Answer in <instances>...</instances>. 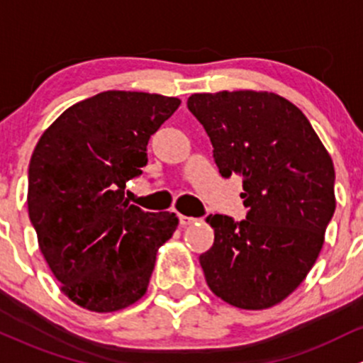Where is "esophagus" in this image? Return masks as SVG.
Listing matches in <instances>:
<instances>
[{
    "instance_id": "obj_1",
    "label": "esophagus",
    "mask_w": 363,
    "mask_h": 363,
    "mask_svg": "<svg viewBox=\"0 0 363 363\" xmlns=\"http://www.w3.org/2000/svg\"><path fill=\"white\" fill-rule=\"evenodd\" d=\"M178 220H180V225L182 227H186V225H192L194 222H196L197 218H194V216H185V215H178Z\"/></svg>"
}]
</instances>
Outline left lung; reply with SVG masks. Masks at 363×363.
Segmentation results:
<instances>
[{"label": "left lung", "mask_w": 363, "mask_h": 363, "mask_svg": "<svg viewBox=\"0 0 363 363\" xmlns=\"http://www.w3.org/2000/svg\"><path fill=\"white\" fill-rule=\"evenodd\" d=\"M223 178H242L246 218L209 215L199 257L211 292L241 309L278 304L304 281L335 211L334 164L306 115L272 92L192 94Z\"/></svg>", "instance_id": "left-lung-1"}]
</instances>
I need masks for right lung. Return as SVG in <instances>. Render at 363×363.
I'll use <instances>...</instances> for the list:
<instances>
[{"instance_id": "add662e5", "label": "right lung", "mask_w": 363, "mask_h": 363, "mask_svg": "<svg viewBox=\"0 0 363 363\" xmlns=\"http://www.w3.org/2000/svg\"><path fill=\"white\" fill-rule=\"evenodd\" d=\"M180 99L106 91L68 108L29 162L28 209L48 267L74 304L111 313L147 292L159 246L178 227L169 211L129 204L125 183L147 166L152 134Z\"/></svg>"}]
</instances>
